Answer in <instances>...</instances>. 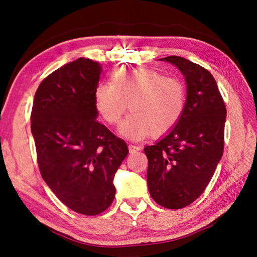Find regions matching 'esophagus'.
<instances>
[{
  "instance_id": "esophagus-1",
  "label": "esophagus",
  "mask_w": 257,
  "mask_h": 257,
  "mask_svg": "<svg viewBox=\"0 0 257 257\" xmlns=\"http://www.w3.org/2000/svg\"><path fill=\"white\" fill-rule=\"evenodd\" d=\"M128 149H129V153H132V154L136 153V152H138V151H141V147L137 145H132V144L128 146Z\"/></svg>"
}]
</instances>
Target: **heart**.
Segmentation results:
<instances>
[{
  "label": "heart",
  "mask_w": 257,
  "mask_h": 257,
  "mask_svg": "<svg viewBox=\"0 0 257 257\" xmlns=\"http://www.w3.org/2000/svg\"><path fill=\"white\" fill-rule=\"evenodd\" d=\"M186 99V87L179 78L146 68L116 70L111 84L99 82L94 92L96 111L110 125L120 123L129 105L132 114L119 133L134 142L170 132L185 111Z\"/></svg>",
  "instance_id": "heart-1"
}]
</instances>
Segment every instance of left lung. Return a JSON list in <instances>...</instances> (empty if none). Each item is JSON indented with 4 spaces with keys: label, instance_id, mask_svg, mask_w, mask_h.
Instances as JSON below:
<instances>
[{
    "label": "left lung",
    "instance_id": "1",
    "mask_svg": "<svg viewBox=\"0 0 257 257\" xmlns=\"http://www.w3.org/2000/svg\"><path fill=\"white\" fill-rule=\"evenodd\" d=\"M186 78L187 101L180 120L167 136L146 146L147 185L152 198L165 208H182L201 196L224 149L227 108L211 72L180 56L161 59Z\"/></svg>",
    "mask_w": 257,
    "mask_h": 257
}]
</instances>
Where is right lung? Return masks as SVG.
Here are the masks:
<instances>
[{
  "label": "right lung",
  "instance_id": "obj_1",
  "mask_svg": "<svg viewBox=\"0 0 257 257\" xmlns=\"http://www.w3.org/2000/svg\"><path fill=\"white\" fill-rule=\"evenodd\" d=\"M101 66L79 58L47 76L34 97L30 128L43 179L64 205L97 215L115 196L113 178L128 147L96 120Z\"/></svg>",
  "mask_w": 257,
  "mask_h": 257
}]
</instances>
